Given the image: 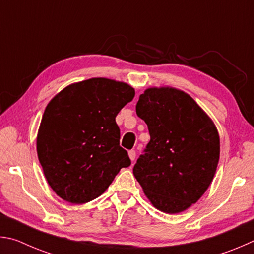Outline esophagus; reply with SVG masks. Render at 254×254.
Instances as JSON below:
<instances>
[{"instance_id":"34e87169","label":"esophagus","mask_w":254,"mask_h":254,"mask_svg":"<svg viewBox=\"0 0 254 254\" xmlns=\"http://www.w3.org/2000/svg\"><path fill=\"white\" fill-rule=\"evenodd\" d=\"M128 155H129L130 161H135V158H136V152H135V150H129V152H128Z\"/></svg>"}]
</instances>
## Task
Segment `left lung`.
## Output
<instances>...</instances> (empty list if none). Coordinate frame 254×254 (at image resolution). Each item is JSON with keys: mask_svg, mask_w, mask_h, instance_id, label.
Segmentation results:
<instances>
[{"mask_svg": "<svg viewBox=\"0 0 254 254\" xmlns=\"http://www.w3.org/2000/svg\"><path fill=\"white\" fill-rule=\"evenodd\" d=\"M150 140L132 173L159 211L175 214L196 203L212 183L220 158L214 123L188 93L148 88L136 105Z\"/></svg>", "mask_w": 254, "mask_h": 254, "instance_id": "8db88e82", "label": "left lung"}]
</instances>
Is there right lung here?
I'll list each match as a JSON object with an SVG mask.
<instances>
[{"label":"right lung","mask_w":254,"mask_h":254,"mask_svg":"<svg viewBox=\"0 0 254 254\" xmlns=\"http://www.w3.org/2000/svg\"><path fill=\"white\" fill-rule=\"evenodd\" d=\"M135 97L129 84L91 78L65 87L49 102L37 137L44 176L64 201L83 204L105 192L130 165L120 147L116 116Z\"/></svg>","instance_id":"1"}]
</instances>
